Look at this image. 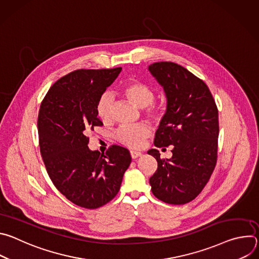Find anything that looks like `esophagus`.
Returning <instances> with one entry per match:
<instances>
[{
  "instance_id": "1",
  "label": "esophagus",
  "mask_w": 259,
  "mask_h": 259,
  "mask_svg": "<svg viewBox=\"0 0 259 259\" xmlns=\"http://www.w3.org/2000/svg\"><path fill=\"white\" fill-rule=\"evenodd\" d=\"M130 155H131V158L132 159H136L138 157H140L142 154L140 152H136V151H131L130 152Z\"/></svg>"
}]
</instances>
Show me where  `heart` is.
I'll use <instances>...</instances> for the list:
<instances>
[{"label":"heart","mask_w":259,"mask_h":259,"mask_svg":"<svg viewBox=\"0 0 259 259\" xmlns=\"http://www.w3.org/2000/svg\"><path fill=\"white\" fill-rule=\"evenodd\" d=\"M124 94L129 97L137 106L143 107L146 118L154 122L160 121L164 116V107L162 104L154 103L155 91L145 83L132 82L126 84L122 88ZM114 94L109 91H104L98 98L96 103L97 117L104 123L109 122L113 118ZM152 133L151 127L145 124L122 125L116 131V139L123 145L136 149L140 147L144 140Z\"/></svg>","instance_id":"1"}]
</instances>
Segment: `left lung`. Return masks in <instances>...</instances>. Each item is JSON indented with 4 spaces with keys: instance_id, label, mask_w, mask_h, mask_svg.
<instances>
[{
    "instance_id": "1",
    "label": "left lung",
    "mask_w": 259,
    "mask_h": 259,
    "mask_svg": "<svg viewBox=\"0 0 259 259\" xmlns=\"http://www.w3.org/2000/svg\"><path fill=\"white\" fill-rule=\"evenodd\" d=\"M149 69L167 96V112L154 143L173 145L169 160L161 159L156 149L147 152L158 162L150 178L152 192L167 204H187L203 191L217 162L218 109L205 82L187 68L161 61Z\"/></svg>"
}]
</instances>
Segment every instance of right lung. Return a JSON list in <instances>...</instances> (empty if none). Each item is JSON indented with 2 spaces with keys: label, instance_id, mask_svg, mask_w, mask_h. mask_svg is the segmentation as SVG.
Wrapping results in <instances>:
<instances>
[{
  "label": "right lung",
  "instance_id": "right-lung-1",
  "mask_svg": "<svg viewBox=\"0 0 259 259\" xmlns=\"http://www.w3.org/2000/svg\"><path fill=\"white\" fill-rule=\"evenodd\" d=\"M121 70H73L52 85L40 106L39 144L48 175L67 200L86 209L99 208L117 196L131 163L123 146L112 145L100 154L87 145V134L103 125L96 114L97 100Z\"/></svg>",
  "mask_w": 259,
  "mask_h": 259
}]
</instances>
